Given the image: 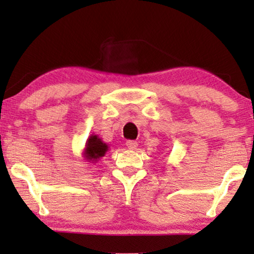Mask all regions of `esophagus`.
<instances>
[{"label": "esophagus", "instance_id": "1", "mask_svg": "<svg viewBox=\"0 0 254 254\" xmlns=\"http://www.w3.org/2000/svg\"><path fill=\"white\" fill-rule=\"evenodd\" d=\"M127 147L129 148V149H136L137 147H138V143H137L136 141H132V139H130V141L127 142Z\"/></svg>", "mask_w": 254, "mask_h": 254}]
</instances>
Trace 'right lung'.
<instances>
[{"mask_svg":"<svg viewBox=\"0 0 254 254\" xmlns=\"http://www.w3.org/2000/svg\"><path fill=\"white\" fill-rule=\"evenodd\" d=\"M106 143H103L101 139L98 136L93 135L89 137L88 142L86 144V150H84V156L87 157V160L90 161H94V160L99 159V157L104 156L105 153L107 150Z\"/></svg>","mask_w":254,"mask_h":254,"instance_id":"right-lung-1","label":"right lung"}]
</instances>
